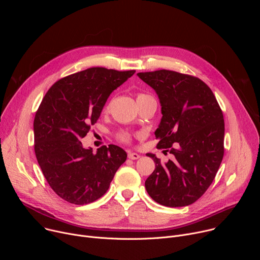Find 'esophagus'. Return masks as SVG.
Wrapping results in <instances>:
<instances>
[{
  "label": "esophagus",
  "instance_id": "1",
  "mask_svg": "<svg viewBox=\"0 0 260 260\" xmlns=\"http://www.w3.org/2000/svg\"><path fill=\"white\" fill-rule=\"evenodd\" d=\"M127 157L129 159H138V158H140V155L138 153H135V152H128Z\"/></svg>",
  "mask_w": 260,
  "mask_h": 260
}]
</instances>
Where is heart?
I'll list each match as a JSON object with an SVG mask.
<instances>
[{
    "label": "heart",
    "mask_w": 260,
    "mask_h": 260,
    "mask_svg": "<svg viewBox=\"0 0 260 260\" xmlns=\"http://www.w3.org/2000/svg\"><path fill=\"white\" fill-rule=\"evenodd\" d=\"M147 98H150V95L145 94V93H138L137 94V101H140V100H143V99H147ZM110 107H111V101H109L104 106V109H103L104 112H108V111L110 110ZM116 138H117V140L119 142L124 143V144H128V143L132 142V135L128 132H119L116 135Z\"/></svg>",
    "instance_id": "1"
}]
</instances>
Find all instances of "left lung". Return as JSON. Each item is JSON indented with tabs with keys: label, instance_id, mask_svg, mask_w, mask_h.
<instances>
[{
	"label": "left lung",
	"instance_id": "left-lung-1",
	"mask_svg": "<svg viewBox=\"0 0 260 260\" xmlns=\"http://www.w3.org/2000/svg\"><path fill=\"white\" fill-rule=\"evenodd\" d=\"M137 75L158 94L162 118L156 147L173 154L166 164L147 154L155 170L145 182L146 190L166 207L191 205L207 191L223 158V113L211 88L196 76L170 70Z\"/></svg>",
	"mask_w": 260,
	"mask_h": 260
}]
</instances>
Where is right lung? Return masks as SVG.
Masks as SVG:
<instances>
[{
  "mask_svg": "<svg viewBox=\"0 0 260 260\" xmlns=\"http://www.w3.org/2000/svg\"><path fill=\"white\" fill-rule=\"evenodd\" d=\"M135 72L89 68L57 80L44 95L34 119V149L49 186L63 201L86 205L99 200L125 161L118 146H102L93 153L80 141L110 93Z\"/></svg>",
  "mask_w": 260,
  "mask_h": 260,
  "instance_id": "add662e5",
  "label": "right lung"
}]
</instances>
